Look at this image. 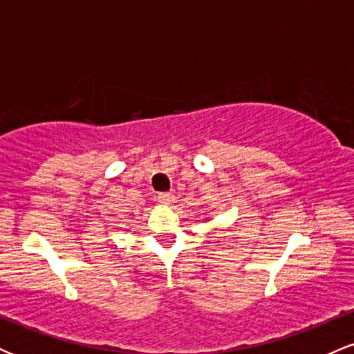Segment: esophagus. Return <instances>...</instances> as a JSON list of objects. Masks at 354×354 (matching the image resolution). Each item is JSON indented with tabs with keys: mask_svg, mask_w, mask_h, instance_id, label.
Returning a JSON list of instances; mask_svg holds the SVG:
<instances>
[{
	"mask_svg": "<svg viewBox=\"0 0 354 354\" xmlns=\"http://www.w3.org/2000/svg\"><path fill=\"white\" fill-rule=\"evenodd\" d=\"M158 201L165 206H171L174 203V194L171 193H160L158 194Z\"/></svg>",
	"mask_w": 354,
	"mask_h": 354,
	"instance_id": "34e87169",
	"label": "esophagus"
}]
</instances>
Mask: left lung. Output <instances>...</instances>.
I'll return each instance as SVG.
<instances>
[{"label":"left lung","mask_w":354,"mask_h":354,"mask_svg":"<svg viewBox=\"0 0 354 354\" xmlns=\"http://www.w3.org/2000/svg\"><path fill=\"white\" fill-rule=\"evenodd\" d=\"M206 219H209V218H206Z\"/></svg>","instance_id":"obj_1"}]
</instances>
